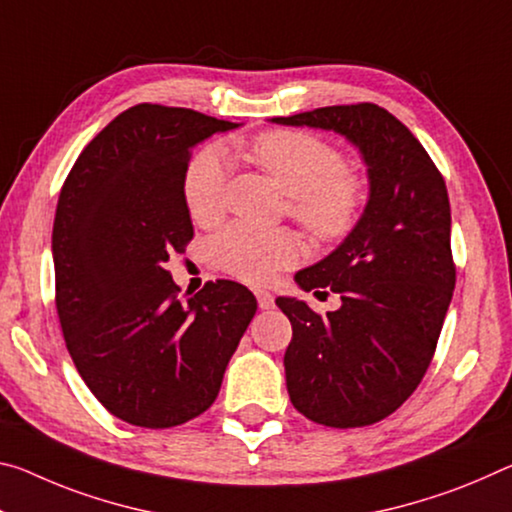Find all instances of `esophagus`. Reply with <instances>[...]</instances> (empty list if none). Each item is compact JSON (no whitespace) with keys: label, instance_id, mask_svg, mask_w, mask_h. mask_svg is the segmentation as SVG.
<instances>
[{"label":"esophagus","instance_id":"esophagus-1","mask_svg":"<svg viewBox=\"0 0 512 512\" xmlns=\"http://www.w3.org/2000/svg\"><path fill=\"white\" fill-rule=\"evenodd\" d=\"M255 296H257V303H259V307H262V310H271L273 303H275V298H273L271 291L257 289V291H255Z\"/></svg>","mask_w":512,"mask_h":512}]
</instances>
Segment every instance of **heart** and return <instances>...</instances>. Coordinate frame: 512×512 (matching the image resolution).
Segmentation results:
<instances>
[{
  "instance_id": "obj_1",
  "label": "heart",
  "mask_w": 512,
  "mask_h": 512,
  "mask_svg": "<svg viewBox=\"0 0 512 512\" xmlns=\"http://www.w3.org/2000/svg\"><path fill=\"white\" fill-rule=\"evenodd\" d=\"M248 157L271 175L289 196V214L319 241H339L353 230L364 207V184L348 173L335 145L307 132L275 129L248 145ZM227 164L218 145L193 154L184 173L182 193L191 218L212 225L223 214ZM303 246L289 230H259L232 223L209 241V257L232 278L262 285L294 266Z\"/></svg>"
}]
</instances>
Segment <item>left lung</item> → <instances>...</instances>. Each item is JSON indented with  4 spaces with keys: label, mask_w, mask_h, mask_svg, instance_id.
<instances>
[{
    "label": "left lung",
    "mask_w": 512,
    "mask_h": 512,
    "mask_svg": "<svg viewBox=\"0 0 512 512\" xmlns=\"http://www.w3.org/2000/svg\"><path fill=\"white\" fill-rule=\"evenodd\" d=\"M273 123L342 134L367 164L369 200L358 225L326 259L296 273L300 289L328 287L342 307L321 316L296 298L275 305L294 330L285 353L294 408L332 428L376 424L424 378L456 287L444 177L378 104L321 107Z\"/></svg>",
    "instance_id": "8db88e82"
}]
</instances>
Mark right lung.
Returning <instances> with one entry per match:
<instances>
[{
	"mask_svg": "<svg viewBox=\"0 0 512 512\" xmlns=\"http://www.w3.org/2000/svg\"><path fill=\"white\" fill-rule=\"evenodd\" d=\"M239 127L136 104L86 145L63 182L52 255L56 312L72 362L113 417L180 426L216 401L257 300L232 280L182 303L166 271L193 239L182 182L191 150Z\"/></svg>",
	"mask_w": 512,
	"mask_h": 512,
	"instance_id": "right-lung-1",
	"label": "right lung"
}]
</instances>
